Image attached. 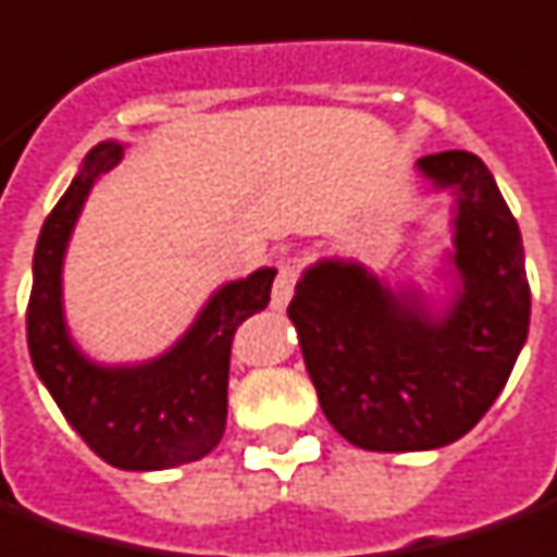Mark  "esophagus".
Returning a JSON list of instances; mask_svg holds the SVG:
<instances>
[{
    "label": "esophagus",
    "instance_id": "obj_1",
    "mask_svg": "<svg viewBox=\"0 0 557 557\" xmlns=\"http://www.w3.org/2000/svg\"><path fill=\"white\" fill-rule=\"evenodd\" d=\"M295 280H298V264L293 259L280 262L277 280H274V293H271V308L283 310L289 305V298L295 293Z\"/></svg>",
    "mask_w": 557,
    "mask_h": 557
}]
</instances>
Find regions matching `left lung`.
I'll list each match as a JSON object with an SVG mask.
<instances>
[{
	"mask_svg": "<svg viewBox=\"0 0 557 557\" xmlns=\"http://www.w3.org/2000/svg\"><path fill=\"white\" fill-rule=\"evenodd\" d=\"M418 170L454 195L457 289L445 310L347 259L310 264L289 301L323 414L366 451H430L467 436L506 387L531 326L521 231L491 170L457 149L426 154Z\"/></svg>",
	"mask_w": 557,
	"mask_h": 557,
	"instance_id": "1",
	"label": "left lung"
}]
</instances>
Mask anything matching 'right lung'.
<instances>
[{"label": "right lung", "mask_w": 557, "mask_h": 557, "mask_svg": "<svg viewBox=\"0 0 557 557\" xmlns=\"http://www.w3.org/2000/svg\"><path fill=\"white\" fill-rule=\"evenodd\" d=\"M124 158L100 143L45 219L33 256L26 344L36 374L63 418L106 463L134 472L200 460L219 445L228 414L231 342L237 326L268 308L274 268L219 286L198 320L161 357L136 366H100L70 338L63 317V256L94 183Z\"/></svg>", "instance_id": "right-lung-1"}]
</instances>
